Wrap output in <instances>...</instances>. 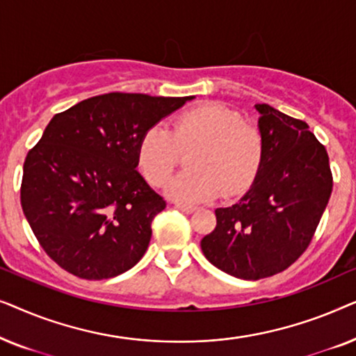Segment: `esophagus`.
I'll return each instance as SVG.
<instances>
[{"mask_svg": "<svg viewBox=\"0 0 356 356\" xmlns=\"http://www.w3.org/2000/svg\"><path fill=\"white\" fill-rule=\"evenodd\" d=\"M175 207L179 209V211L184 212V213H191L196 211V207L191 206V204H181V202H175Z\"/></svg>", "mask_w": 356, "mask_h": 356, "instance_id": "esophagus-1", "label": "esophagus"}]
</instances>
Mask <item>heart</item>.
<instances>
[{
  "label": "heart",
  "instance_id": "obj_1",
  "mask_svg": "<svg viewBox=\"0 0 356 356\" xmlns=\"http://www.w3.org/2000/svg\"><path fill=\"white\" fill-rule=\"evenodd\" d=\"M193 172L168 183L167 196L178 202H204L246 191L259 172L264 143L256 126L245 123L238 111L220 104H206L184 111L172 128L154 126L140 139L138 167L154 186H162L178 167L181 154Z\"/></svg>",
  "mask_w": 356,
  "mask_h": 356
}]
</instances>
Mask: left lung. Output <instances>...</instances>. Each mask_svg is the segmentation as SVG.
<instances>
[{"mask_svg": "<svg viewBox=\"0 0 356 356\" xmlns=\"http://www.w3.org/2000/svg\"><path fill=\"white\" fill-rule=\"evenodd\" d=\"M264 143L251 188L216 211L217 227L201 240L206 259L228 275L259 280L285 270L303 254L332 193L324 145L305 121L257 104Z\"/></svg>", "mask_w": 356, "mask_h": 356, "instance_id": "left-lung-1", "label": "left lung"}]
</instances>
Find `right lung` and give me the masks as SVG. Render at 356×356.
Instances as JSON below:
<instances>
[{
	"label": "right lung",
	"instance_id": "add662e5",
	"mask_svg": "<svg viewBox=\"0 0 356 356\" xmlns=\"http://www.w3.org/2000/svg\"><path fill=\"white\" fill-rule=\"evenodd\" d=\"M191 97H90L51 118L24 162L21 204L43 250L87 280L129 270L165 201L138 170L143 136Z\"/></svg>",
	"mask_w": 356,
	"mask_h": 356
}]
</instances>
